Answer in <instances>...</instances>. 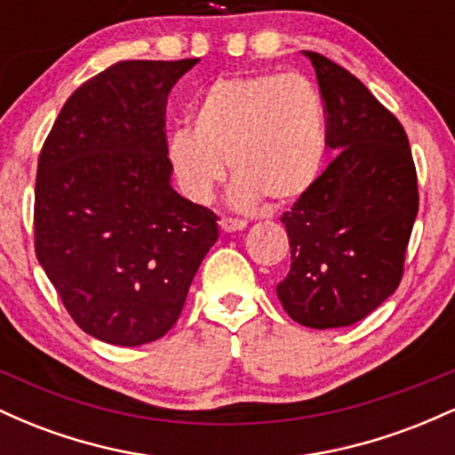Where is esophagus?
Masks as SVG:
<instances>
[{"label": "esophagus", "instance_id": "1", "mask_svg": "<svg viewBox=\"0 0 455 455\" xmlns=\"http://www.w3.org/2000/svg\"><path fill=\"white\" fill-rule=\"evenodd\" d=\"M245 227H248V222H245V220H237V218H222V220H220V228H222L224 233L243 231Z\"/></svg>", "mask_w": 455, "mask_h": 455}]
</instances>
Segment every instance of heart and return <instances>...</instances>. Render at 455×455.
Returning <instances> with one entry per match:
<instances>
[{"label": "heart", "mask_w": 455, "mask_h": 455, "mask_svg": "<svg viewBox=\"0 0 455 455\" xmlns=\"http://www.w3.org/2000/svg\"><path fill=\"white\" fill-rule=\"evenodd\" d=\"M325 149V111L315 85L301 75L260 72L213 81L192 108V130L169 137L166 158L195 203L212 201L227 160L237 205L260 198L291 205L315 188Z\"/></svg>", "instance_id": "b5f03b06"}]
</instances>
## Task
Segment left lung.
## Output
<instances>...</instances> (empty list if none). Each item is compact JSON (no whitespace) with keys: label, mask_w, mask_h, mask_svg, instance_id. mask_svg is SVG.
Returning a JSON list of instances; mask_svg holds the SVG:
<instances>
[{"label":"left lung","mask_w":455,"mask_h":455,"mask_svg":"<svg viewBox=\"0 0 455 455\" xmlns=\"http://www.w3.org/2000/svg\"><path fill=\"white\" fill-rule=\"evenodd\" d=\"M327 111L338 156L315 188L282 213L291 271L282 307L299 325L348 327L398 289L419 207L404 128L368 87L327 57L304 51Z\"/></svg>","instance_id":"1"}]
</instances>
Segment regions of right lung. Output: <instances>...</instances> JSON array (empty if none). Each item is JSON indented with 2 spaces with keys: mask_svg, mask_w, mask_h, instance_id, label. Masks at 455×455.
<instances>
[{
  "mask_svg": "<svg viewBox=\"0 0 455 455\" xmlns=\"http://www.w3.org/2000/svg\"><path fill=\"white\" fill-rule=\"evenodd\" d=\"M198 64L119 61L68 98L38 158L36 257L85 333L158 340L218 242V218L177 195L164 111Z\"/></svg>",
  "mask_w": 455,
  "mask_h": 455,
  "instance_id": "1",
  "label": "right lung"
}]
</instances>
